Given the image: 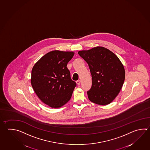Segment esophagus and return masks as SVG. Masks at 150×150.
Wrapping results in <instances>:
<instances>
[{"label": "esophagus", "instance_id": "34e87169", "mask_svg": "<svg viewBox=\"0 0 150 150\" xmlns=\"http://www.w3.org/2000/svg\"><path fill=\"white\" fill-rule=\"evenodd\" d=\"M76 83L77 85H79L81 84V81L80 80H78V81H77Z\"/></svg>", "mask_w": 150, "mask_h": 150}]
</instances>
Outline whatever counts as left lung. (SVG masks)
Instances as JSON below:
<instances>
[{
  "mask_svg": "<svg viewBox=\"0 0 150 150\" xmlns=\"http://www.w3.org/2000/svg\"><path fill=\"white\" fill-rule=\"evenodd\" d=\"M78 54L88 63L92 75V86L87 92L88 99L97 105L109 104L124 82L125 71L122 62L112 51L102 47Z\"/></svg>",
  "mask_w": 150,
  "mask_h": 150,
  "instance_id": "left-lung-1",
  "label": "left lung"
}]
</instances>
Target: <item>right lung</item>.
I'll use <instances>...</instances> for the list:
<instances>
[{"label":"right lung","mask_w":150,"mask_h":150,"mask_svg":"<svg viewBox=\"0 0 150 150\" xmlns=\"http://www.w3.org/2000/svg\"><path fill=\"white\" fill-rule=\"evenodd\" d=\"M74 54L71 51H50L32 69V88L39 98L50 107H61L68 102L76 86L67 67Z\"/></svg>","instance_id":"add662e5"}]
</instances>
